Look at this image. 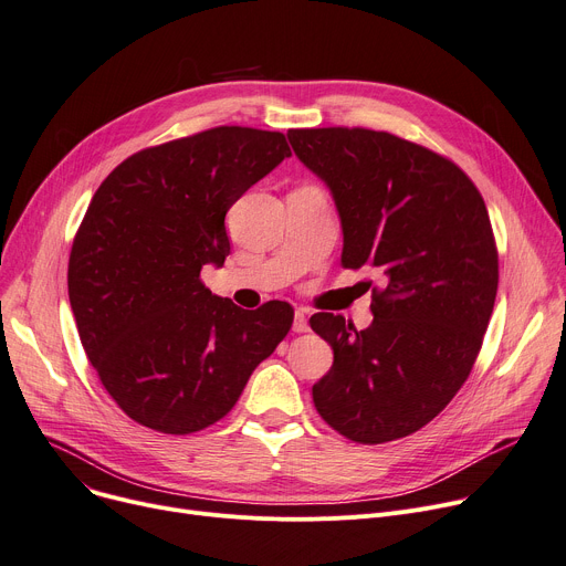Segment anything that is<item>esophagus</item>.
<instances>
[{
	"label": "esophagus",
	"instance_id": "34e87169",
	"mask_svg": "<svg viewBox=\"0 0 566 566\" xmlns=\"http://www.w3.org/2000/svg\"><path fill=\"white\" fill-rule=\"evenodd\" d=\"M310 329V314L307 310H295L293 314V332H307Z\"/></svg>",
	"mask_w": 566,
	"mask_h": 566
}]
</instances>
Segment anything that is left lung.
I'll use <instances>...</instances> for the list:
<instances>
[{
  "instance_id": "obj_1",
  "label": "left lung",
  "mask_w": 566,
  "mask_h": 566,
  "mask_svg": "<svg viewBox=\"0 0 566 566\" xmlns=\"http://www.w3.org/2000/svg\"><path fill=\"white\" fill-rule=\"evenodd\" d=\"M344 230L346 269H375L373 323L314 314L334 350L314 385L321 417L357 443L421 430L467 382L494 312L499 252L475 184L446 157L364 127L289 129ZM370 286V284H368Z\"/></svg>"
}]
</instances>
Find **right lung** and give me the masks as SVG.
I'll return each instance as SVG.
<instances>
[{"label":"right lung","mask_w":566,"mask_h":566,"mask_svg":"<svg viewBox=\"0 0 566 566\" xmlns=\"http://www.w3.org/2000/svg\"><path fill=\"white\" fill-rule=\"evenodd\" d=\"M286 157L280 132L213 127L140 149L95 191L67 295L104 389L136 423L164 434L213 426L291 329V305L248 312L200 280L230 254L224 213Z\"/></svg>","instance_id":"1"}]
</instances>
